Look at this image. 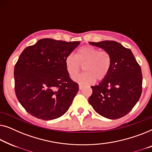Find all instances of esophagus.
<instances>
[{"instance_id": "1", "label": "esophagus", "mask_w": 152, "mask_h": 152, "mask_svg": "<svg viewBox=\"0 0 152 152\" xmlns=\"http://www.w3.org/2000/svg\"><path fill=\"white\" fill-rule=\"evenodd\" d=\"M83 88V85H79V90H82Z\"/></svg>"}]
</instances>
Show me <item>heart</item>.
<instances>
[{
  "label": "heart",
  "instance_id": "heart-1",
  "mask_svg": "<svg viewBox=\"0 0 152 152\" xmlns=\"http://www.w3.org/2000/svg\"><path fill=\"white\" fill-rule=\"evenodd\" d=\"M65 68L71 77L75 76L83 66V74L73 80L83 85H89L95 80H103L108 75L112 66V57L107 52L99 51L92 46H84L77 50L76 56L69 54L65 59Z\"/></svg>",
  "mask_w": 152,
  "mask_h": 152
}]
</instances>
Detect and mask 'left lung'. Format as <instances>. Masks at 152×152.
Masks as SVG:
<instances>
[{
	"label": "left lung",
	"mask_w": 152,
	"mask_h": 152,
	"mask_svg": "<svg viewBox=\"0 0 152 152\" xmlns=\"http://www.w3.org/2000/svg\"><path fill=\"white\" fill-rule=\"evenodd\" d=\"M107 52L112 57L108 75L99 84L91 86L89 103L100 116L118 119L135 106L142 93L141 68L129 49L114 40L89 42Z\"/></svg>",
	"instance_id": "obj_1"
}]
</instances>
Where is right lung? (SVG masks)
<instances>
[{
	"label": "right lung",
	"instance_id": "right-lung-1",
	"mask_svg": "<svg viewBox=\"0 0 152 152\" xmlns=\"http://www.w3.org/2000/svg\"><path fill=\"white\" fill-rule=\"evenodd\" d=\"M79 44L42 38L21 53L14 67L15 92L29 114L51 121L69 110L78 85L70 78L65 59Z\"/></svg>",
	"mask_w": 152,
	"mask_h": 152
}]
</instances>
